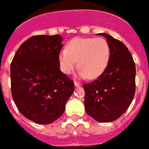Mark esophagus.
I'll list each match as a JSON object with an SVG mask.
<instances>
[{"label": "esophagus", "mask_w": 149, "mask_h": 149, "mask_svg": "<svg viewBox=\"0 0 149 149\" xmlns=\"http://www.w3.org/2000/svg\"><path fill=\"white\" fill-rule=\"evenodd\" d=\"M74 86H75L76 87H79V86H81V83H80V82H76V81H74Z\"/></svg>", "instance_id": "esophagus-1"}]
</instances>
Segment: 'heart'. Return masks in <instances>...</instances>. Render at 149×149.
Returning <instances> with one entry per match:
<instances>
[{"label":"heart","instance_id":"obj_1","mask_svg":"<svg viewBox=\"0 0 149 149\" xmlns=\"http://www.w3.org/2000/svg\"><path fill=\"white\" fill-rule=\"evenodd\" d=\"M110 49L103 38H74L68 42L66 49L58 54L60 69L70 74L78 66L82 77L95 79L104 72L109 63Z\"/></svg>","mask_w":149,"mask_h":149}]
</instances>
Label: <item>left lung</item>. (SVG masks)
Here are the masks:
<instances>
[{
  "label": "left lung",
  "instance_id": "obj_1",
  "mask_svg": "<svg viewBox=\"0 0 149 149\" xmlns=\"http://www.w3.org/2000/svg\"><path fill=\"white\" fill-rule=\"evenodd\" d=\"M110 49L109 63L96 80L85 83L86 112L99 122L117 120L126 111L136 91V66L131 53L120 40L106 33Z\"/></svg>",
  "mask_w": 149,
  "mask_h": 149
}]
</instances>
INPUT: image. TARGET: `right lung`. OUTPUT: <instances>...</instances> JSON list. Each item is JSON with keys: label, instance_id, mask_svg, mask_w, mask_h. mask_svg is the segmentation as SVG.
Returning <instances> with one entry per match:
<instances>
[{"label": "right lung", "instance_id": "obj_1", "mask_svg": "<svg viewBox=\"0 0 149 149\" xmlns=\"http://www.w3.org/2000/svg\"><path fill=\"white\" fill-rule=\"evenodd\" d=\"M62 41L59 35L31 36L11 63L12 97L19 111L35 123L46 125L60 118L74 90L73 80L59 68Z\"/></svg>", "mask_w": 149, "mask_h": 149}]
</instances>
